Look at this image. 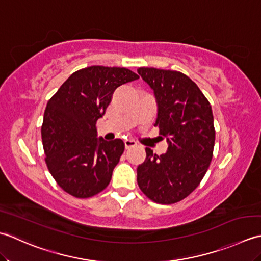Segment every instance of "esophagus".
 I'll return each mask as SVG.
<instances>
[{
	"instance_id": "obj_1",
	"label": "esophagus",
	"mask_w": 261,
	"mask_h": 261,
	"mask_svg": "<svg viewBox=\"0 0 261 261\" xmlns=\"http://www.w3.org/2000/svg\"><path fill=\"white\" fill-rule=\"evenodd\" d=\"M124 143H125V147L127 148V150H128V148H130V147L136 146V142L134 140H125Z\"/></svg>"
}]
</instances>
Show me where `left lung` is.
<instances>
[{
	"mask_svg": "<svg viewBox=\"0 0 261 261\" xmlns=\"http://www.w3.org/2000/svg\"><path fill=\"white\" fill-rule=\"evenodd\" d=\"M137 73L153 90L158 105L154 126L168 142L161 155L145 148V161L137 167L138 187L155 203H177L197 188L211 164L215 143L212 107L182 73L154 67H140Z\"/></svg>",
	"mask_w": 261,
	"mask_h": 261,
	"instance_id": "1",
	"label": "left lung"
}]
</instances>
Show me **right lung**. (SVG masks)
Returning a JSON list of instances; mask_svg holds the SVG:
<instances>
[{"instance_id": "1", "label": "right lung", "mask_w": 261, "mask_h": 261, "mask_svg": "<svg viewBox=\"0 0 261 261\" xmlns=\"http://www.w3.org/2000/svg\"><path fill=\"white\" fill-rule=\"evenodd\" d=\"M138 77L125 67H86L74 72L48 101L41 126L45 161L67 194L88 198L109 185L125 144L119 138H98L95 124L115 90Z\"/></svg>"}]
</instances>
